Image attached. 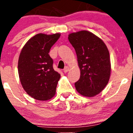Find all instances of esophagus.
<instances>
[{"label":"esophagus","instance_id":"esophagus-1","mask_svg":"<svg viewBox=\"0 0 133 133\" xmlns=\"http://www.w3.org/2000/svg\"><path fill=\"white\" fill-rule=\"evenodd\" d=\"M70 70V68H69L68 66H66V67H65V68L64 69V72H68Z\"/></svg>","mask_w":133,"mask_h":133}]
</instances>
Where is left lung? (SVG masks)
<instances>
[{
  "instance_id": "8db88e82",
  "label": "left lung",
  "mask_w": 133,
  "mask_h": 133,
  "mask_svg": "<svg viewBox=\"0 0 133 133\" xmlns=\"http://www.w3.org/2000/svg\"><path fill=\"white\" fill-rule=\"evenodd\" d=\"M68 39L76 51L81 71L76 89L82 96L94 97L104 89L110 78L108 47L101 38L88 30L69 34Z\"/></svg>"
}]
</instances>
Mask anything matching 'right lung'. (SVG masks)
Instances as JSON below:
<instances>
[{"label": "right lung", "mask_w": 133, "mask_h": 133, "mask_svg": "<svg viewBox=\"0 0 133 133\" xmlns=\"http://www.w3.org/2000/svg\"><path fill=\"white\" fill-rule=\"evenodd\" d=\"M60 36V33L38 34L27 41L20 53V81L27 94L36 100H49L56 94L61 74L53 69L49 52Z\"/></svg>", "instance_id": "1"}]
</instances>
